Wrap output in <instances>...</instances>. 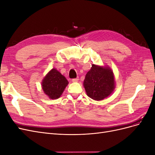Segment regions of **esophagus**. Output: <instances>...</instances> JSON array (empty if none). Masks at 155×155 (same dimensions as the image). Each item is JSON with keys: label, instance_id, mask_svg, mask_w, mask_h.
<instances>
[{"label": "esophagus", "instance_id": "34e87169", "mask_svg": "<svg viewBox=\"0 0 155 155\" xmlns=\"http://www.w3.org/2000/svg\"><path fill=\"white\" fill-rule=\"evenodd\" d=\"M78 80H79V78H74V79H72V82H77Z\"/></svg>", "mask_w": 155, "mask_h": 155}]
</instances>
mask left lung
Segmentation results:
<instances>
[{
	"label": "left lung",
	"mask_w": 155,
	"mask_h": 155,
	"mask_svg": "<svg viewBox=\"0 0 155 155\" xmlns=\"http://www.w3.org/2000/svg\"><path fill=\"white\" fill-rule=\"evenodd\" d=\"M83 85L89 97L97 101L104 100L115 88L113 72L109 67L93 64L86 74Z\"/></svg>",
	"instance_id": "1"
}]
</instances>
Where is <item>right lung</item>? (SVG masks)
<instances>
[{
	"instance_id": "add662e5",
	"label": "right lung",
	"mask_w": 155,
	"mask_h": 155,
	"mask_svg": "<svg viewBox=\"0 0 155 155\" xmlns=\"http://www.w3.org/2000/svg\"><path fill=\"white\" fill-rule=\"evenodd\" d=\"M68 81L55 68L51 69L42 81V88L50 99L56 100L63 94Z\"/></svg>"
}]
</instances>
